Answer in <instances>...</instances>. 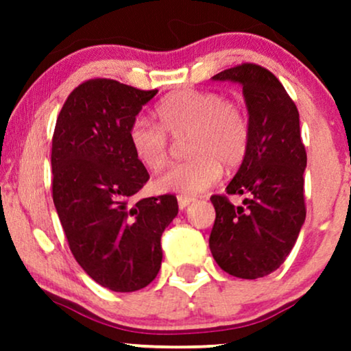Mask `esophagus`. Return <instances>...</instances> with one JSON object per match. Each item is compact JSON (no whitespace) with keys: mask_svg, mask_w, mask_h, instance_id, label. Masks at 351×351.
<instances>
[{"mask_svg":"<svg viewBox=\"0 0 351 351\" xmlns=\"http://www.w3.org/2000/svg\"><path fill=\"white\" fill-rule=\"evenodd\" d=\"M176 199H178L180 209H184L189 203H193V201H195V198H191V196H186V195H178L176 196Z\"/></svg>","mask_w":351,"mask_h":351,"instance_id":"esophagus-1","label":"esophagus"}]
</instances>
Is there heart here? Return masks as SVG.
Returning a JSON list of instances; mask_svg holds the SVG:
<instances>
[{
    "mask_svg": "<svg viewBox=\"0 0 351 351\" xmlns=\"http://www.w3.org/2000/svg\"><path fill=\"white\" fill-rule=\"evenodd\" d=\"M158 122L136 117L128 127V143L140 165L158 171L170 160V140L188 135L191 155L165 171L156 186L163 191L196 195L216 183L226 168L244 162L251 140V125L244 108L213 90H180L160 100Z\"/></svg>",
    "mask_w": 351,
    "mask_h": 351,
    "instance_id": "obj_1",
    "label": "heart"
}]
</instances>
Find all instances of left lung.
<instances>
[{"mask_svg":"<svg viewBox=\"0 0 351 351\" xmlns=\"http://www.w3.org/2000/svg\"><path fill=\"white\" fill-rule=\"evenodd\" d=\"M213 79L243 84L251 140L226 195L211 196L216 219L209 249L223 271L241 279H259L284 264L307 215V153L299 110L279 79L259 64L243 62ZM231 194L245 196L241 207L228 201Z\"/></svg>","mask_w":351,"mask_h":351,"instance_id":"8db88e82","label":"left lung"}]
</instances>
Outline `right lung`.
<instances>
[{"label": "right lung", "mask_w": 351, "mask_h": 351, "mask_svg": "<svg viewBox=\"0 0 351 351\" xmlns=\"http://www.w3.org/2000/svg\"><path fill=\"white\" fill-rule=\"evenodd\" d=\"M156 88L88 79L66 99L52 135V199L80 267L114 292L147 287L162 265V234L176 196L132 198L150 175L128 143V127Z\"/></svg>", "instance_id": "right-lung-1"}]
</instances>
